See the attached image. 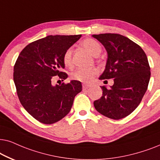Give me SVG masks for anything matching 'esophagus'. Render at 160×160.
<instances>
[{
  "mask_svg": "<svg viewBox=\"0 0 160 160\" xmlns=\"http://www.w3.org/2000/svg\"><path fill=\"white\" fill-rule=\"evenodd\" d=\"M90 87L91 86H89V85H86V84L82 85V89H83V90H87V89L90 88Z\"/></svg>",
  "mask_w": 160,
  "mask_h": 160,
  "instance_id": "1",
  "label": "esophagus"
}]
</instances>
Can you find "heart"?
Returning <instances> with one entry per match:
<instances>
[{
    "label": "heart",
    "mask_w": 160,
    "mask_h": 160,
    "mask_svg": "<svg viewBox=\"0 0 160 160\" xmlns=\"http://www.w3.org/2000/svg\"><path fill=\"white\" fill-rule=\"evenodd\" d=\"M82 45L89 51L93 56H98L102 52V46L97 40L88 38L82 42ZM72 48L67 49L63 55V63L66 67H72ZM98 73L96 68H78L71 74L73 80L82 82H90L95 75Z\"/></svg>",
    "instance_id": "b5f03b06"
}]
</instances>
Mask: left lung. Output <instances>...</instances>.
<instances>
[{
    "label": "left lung",
    "instance_id": "1",
    "mask_svg": "<svg viewBox=\"0 0 160 160\" xmlns=\"http://www.w3.org/2000/svg\"><path fill=\"white\" fill-rule=\"evenodd\" d=\"M93 37L108 52L105 69L99 79L114 80L110 88L101 86L102 96L93 102V105L108 118H125L140 105L148 88L151 77L148 58L138 44L120 34H94Z\"/></svg>",
    "mask_w": 160,
    "mask_h": 160
}]
</instances>
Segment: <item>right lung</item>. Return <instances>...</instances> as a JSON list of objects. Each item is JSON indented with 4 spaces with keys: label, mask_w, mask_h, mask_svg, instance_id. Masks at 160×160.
Returning a JSON list of instances; mask_svg holds the SVG:
<instances>
[{
    "label": "right lung",
    "mask_w": 160,
    "mask_h": 160,
    "mask_svg": "<svg viewBox=\"0 0 160 160\" xmlns=\"http://www.w3.org/2000/svg\"><path fill=\"white\" fill-rule=\"evenodd\" d=\"M81 37V35L48 36L25 47L14 67V82L21 105L39 122L52 124L69 113L74 97L82 91L81 82L53 86L55 77L61 80L67 74L63 53Z\"/></svg>",
    "instance_id": "obj_1"
}]
</instances>
